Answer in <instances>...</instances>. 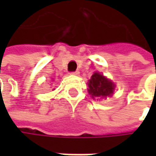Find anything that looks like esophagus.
I'll return each instance as SVG.
<instances>
[{
	"label": "esophagus",
	"instance_id": "obj_1",
	"mask_svg": "<svg viewBox=\"0 0 156 156\" xmlns=\"http://www.w3.org/2000/svg\"><path fill=\"white\" fill-rule=\"evenodd\" d=\"M70 74H71V75H75V76H78V74H79V71H78V70H76V71H72V72H70Z\"/></svg>",
	"mask_w": 156,
	"mask_h": 156
}]
</instances>
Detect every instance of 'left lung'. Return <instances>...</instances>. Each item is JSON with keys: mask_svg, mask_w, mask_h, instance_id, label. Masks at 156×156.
I'll return each mask as SVG.
<instances>
[{"mask_svg": "<svg viewBox=\"0 0 156 156\" xmlns=\"http://www.w3.org/2000/svg\"><path fill=\"white\" fill-rule=\"evenodd\" d=\"M88 93L95 98H106L110 97L114 93L115 85L112 81L105 78L98 72H95L91 78L88 80Z\"/></svg>", "mask_w": 156, "mask_h": 156, "instance_id": "obj_1", "label": "left lung"}]
</instances>
